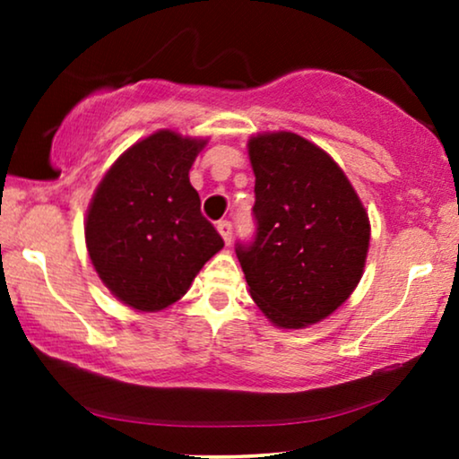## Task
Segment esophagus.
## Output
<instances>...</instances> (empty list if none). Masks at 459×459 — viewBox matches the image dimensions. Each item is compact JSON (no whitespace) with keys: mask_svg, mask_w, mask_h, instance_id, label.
<instances>
[{"mask_svg":"<svg viewBox=\"0 0 459 459\" xmlns=\"http://www.w3.org/2000/svg\"><path fill=\"white\" fill-rule=\"evenodd\" d=\"M231 230H234V228H231L230 221H219L217 223V231H219V234H221L223 242L228 244V247L231 244Z\"/></svg>","mask_w":459,"mask_h":459,"instance_id":"esophagus-1","label":"esophagus"}]
</instances>
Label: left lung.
I'll list each match as a JSON object with an SVG mask.
<instances>
[{
    "label": "left lung",
    "mask_w": 459,
    "mask_h": 459,
    "mask_svg": "<svg viewBox=\"0 0 459 459\" xmlns=\"http://www.w3.org/2000/svg\"><path fill=\"white\" fill-rule=\"evenodd\" d=\"M248 156L256 238L236 255L250 297L278 328L322 322L363 275L366 206L334 159L292 131L253 135Z\"/></svg>",
    "instance_id": "8db88e82"
}]
</instances>
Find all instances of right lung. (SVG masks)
<instances>
[{
    "label": "right lung",
    "instance_id": "right-lung-1",
    "mask_svg": "<svg viewBox=\"0 0 459 459\" xmlns=\"http://www.w3.org/2000/svg\"><path fill=\"white\" fill-rule=\"evenodd\" d=\"M206 137L154 131L118 156L85 217V244L102 284L135 311H162L223 248L200 212L190 169Z\"/></svg>",
    "mask_w": 459,
    "mask_h": 459
}]
</instances>
